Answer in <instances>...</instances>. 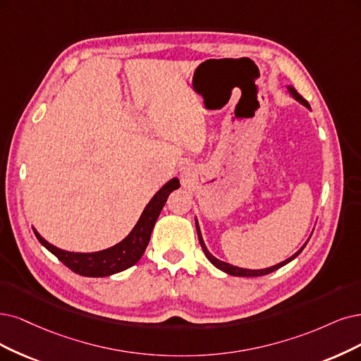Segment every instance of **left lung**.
<instances>
[{
    "instance_id": "1",
    "label": "left lung",
    "mask_w": 361,
    "mask_h": 361,
    "mask_svg": "<svg viewBox=\"0 0 361 361\" xmlns=\"http://www.w3.org/2000/svg\"><path fill=\"white\" fill-rule=\"evenodd\" d=\"M287 89H288V92H290V95L295 98L296 101H299L302 105H305L306 109H310L311 110V105L308 104V101H306L300 93H298V90L293 87V86H287ZM196 221V231H197V238H199V243H201V247H202V250H204V252H205V256H207V259L216 266L217 269H220V271H223V272H226V274H229V275H233V276H262V275H268V274H271V272H274V271H276V269H279V268H283L284 264H287V263H290L293 259H296L300 252H302V250L305 248V245L308 244V243H305V245L299 250V251H296L295 255H293L291 257H288L287 260H284V262H281V263H278V264H275V266H271V268H266V269H244V268H238V266H233V264H231V263H226V262H221V260H219L217 257H214L211 255V252L208 251V248H207V245H205V243H204V239H202V233H201V229H199V223H197V220H195Z\"/></svg>"
}]
</instances>
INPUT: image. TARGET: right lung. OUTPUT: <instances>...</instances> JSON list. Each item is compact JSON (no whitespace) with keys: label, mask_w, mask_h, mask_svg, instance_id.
Wrapping results in <instances>:
<instances>
[{"label":"right lung","mask_w":361,"mask_h":361,"mask_svg":"<svg viewBox=\"0 0 361 361\" xmlns=\"http://www.w3.org/2000/svg\"><path fill=\"white\" fill-rule=\"evenodd\" d=\"M178 188V178L169 180L164 188L152 197V201L147 204L140 220L133 226V229L129 232V235L123 241H120L118 244L102 251L73 252L61 250L47 243L34 228L32 229L42 245H44L51 255H55L66 268H70L73 272L92 278L109 276L130 268V266H133L141 259L147 245H149L154 223L160 214V211H162L169 193Z\"/></svg>","instance_id":"add662e5"}]
</instances>
